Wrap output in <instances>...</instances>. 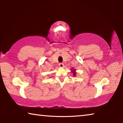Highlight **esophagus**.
<instances>
[{
	"instance_id": "obj_1",
	"label": "esophagus",
	"mask_w": 123,
	"mask_h": 123,
	"mask_svg": "<svg viewBox=\"0 0 123 123\" xmlns=\"http://www.w3.org/2000/svg\"><path fill=\"white\" fill-rule=\"evenodd\" d=\"M64 66V64L63 63H59V66L60 67H63Z\"/></svg>"
}]
</instances>
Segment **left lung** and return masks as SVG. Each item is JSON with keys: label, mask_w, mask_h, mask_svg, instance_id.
<instances>
[{"label": "left lung", "mask_w": 123, "mask_h": 123, "mask_svg": "<svg viewBox=\"0 0 123 123\" xmlns=\"http://www.w3.org/2000/svg\"><path fill=\"white\" fill-rule=\"evenodd\" d=\"M74 71H75V70H74ZM73 75H74V76L75 75V72H73Z\"/></svg>", "instance_id": "1"}]
</instances>
